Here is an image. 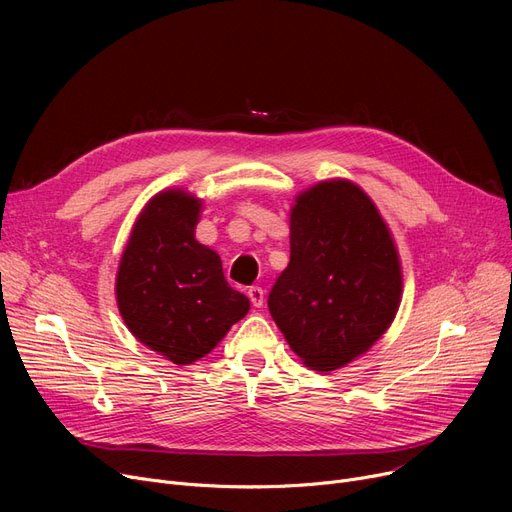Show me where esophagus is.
I'll return each instance as SVG.
<instances>
[{
    "label": "esophagus",
    "mask_w": 512,
    "mask_h": 512,
    "mask_svg": "<svg viewBox=\"0 0 512 512\" xmlns=\"http://www.w3.org/2000/svg\"><path fill=\"white\" fill-rule=\"evenodd\" d=\"M249 299H251V303H253V307H263V301H265V292H263V288L261 286H251L249 288Z\"/></svg>",
    "instance_id": "1"
}]
</instances>
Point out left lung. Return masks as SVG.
I'll return each mask as SVG.
<instances>
[{
    "label": "left lung",
    "mask_w": 512,
    "mask_h": 512,
    "mask_svg": "<svg viewBox=\"0 0 512 512\" xmlns=\"http://www.w3.org/2000/svg\"><path fill=\"white\" fill-rule=\"evenodd\" d=\"M402 299L396 242L380 209L346 178L317 182L290 207V263L267 307L286 342L317 371L365 355Z\"/></svg>",
    "instance_id": "obj_1"
}]
</instances>
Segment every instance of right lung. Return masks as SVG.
I'll return each mask as SVG.
<instances>
[{
	"label": "right lung",
	"mask_w": 512,
	"mask_h": 512,
	"mask_svg": "<svg viewBox=\"0 0 512 512\" xmlns=\"http://www.w3.org/2000/svg\"><path fill=\"white\" fill-rule=\"evenodd\" d=\"M203 199L186 188L153 195L134 222L116 274V303L130 334L174 365L211 353L251 309L230 288L222 259L195 238Z\"/></svg>",
	"instance_id": "1"
}]
</instances>
